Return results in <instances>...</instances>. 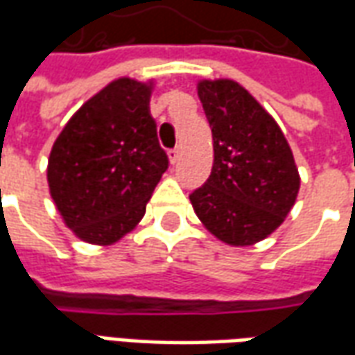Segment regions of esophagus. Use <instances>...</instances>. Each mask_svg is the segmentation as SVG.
<instances>
[{
    "instance_id": "1",
    "label": "esophagus",
    "mask_w": 355,
    "mask_h": 355,
    "mask_svg": "<svg viewBox=\"0 0 355 355\" xmlns=\"http://www.w3.org/2000/svg\"><path fill=\"white\" fill-rule=\"evenodd\" d=\"M178 159H180V148H173V150H169V162L175 165Z\"/></svg>"
}]
</instances>
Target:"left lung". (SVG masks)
Listing matches in <instances>:
<instances>
[{
  "instance_id": "8db88e82",
  "label": "left lung",
  "mask_w": 355,
  "mask_h": 355,
  "mask_svg": "<svg viewBox=\"0 0 355 355\" xmlns=\"http://www.w3.org/2000/svg\"><path fill=\"white\" fill-rule=\"evenodd\" d=\"M198 94L213 132V169L190 193L196 215L228 245H253L283 223L300 177L279 125L239 83L203 80Z\"/></svg>"
}]
</instances>
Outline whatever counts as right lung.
<instances>
[{
  "mask_svg": "<svg viewBox=\"0 0 355 355\" xmlns=\"http://www.w3.org/2000/svg\"><path fill=\"white\" fill-rule=\"evenodd\" d=\"M152 83L119 78L89 98L53 144L51 198L83 241L110 245L131 232L169 157L150 116Z\"/></svg>",
  "mask_w": 355,
  "mask_h": 355,
  "instance_id": "right-lung-1",
  "label": "right lung"
}]
</instances>
